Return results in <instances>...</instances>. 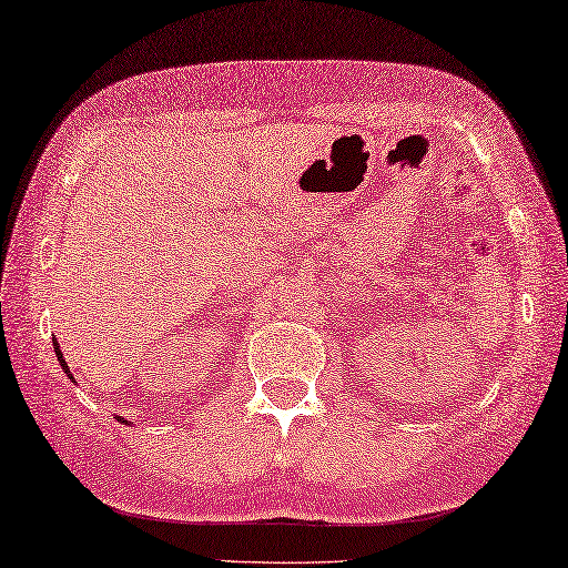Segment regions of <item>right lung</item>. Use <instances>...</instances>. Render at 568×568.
Masks as SVG:
<instances>
[{
	"mask_svg": "<svg viewBox=\"0 0 568 568\" xmlns=\"http://www.w3.org/2000/svg\"><path fill=\"white\" fill-rule=\"evenodd\" d=\"M53 347H55V355H58V362H60V367H62V369H65V374H68V376H70V379H72V374H70V369H68V362H65V359H62V352H60V345H58V339H55V343H53ZM119 420H121V423H125L123 418H119Z\"/></svg>",
	"mask_w": 568,
	"mask_h": 568,
	"instance_id": "right-lung-1",
	"label": "right lung"
}]
</instances>
